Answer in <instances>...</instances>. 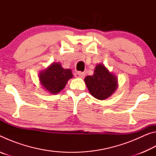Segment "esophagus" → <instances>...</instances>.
<instances>
[{
  "mask_svg": "<svg viewBox=\"0 0 156 156\" xmlns=\"http://www.w3.org/2000/svg\"><path fill=\"white\" fill-rule=\"evenodd\" d=\"M84 76H85V73H83V72H76L75 73L74 76L76 78H83L84 77Z\"/></svg>",
  "mask_w": 156,
  "mask_h": 156,
  "instance_id": "34e87169",
  "label": "esophagus"
}]
</instances>
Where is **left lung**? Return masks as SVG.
<instances>
[{"mask_svg":"<svg viewBox=\"0 0 156 156\" xmlns=\"http://www.w3.org/2000/svg\"><path fill=\"white\" fill-rule=\"evenodd\" d=\"M84 83L91 96L100 100L108 98L118 87V78L102 63L96 65L94 74L87 76Z\"/></svg>","mask_w":156,"mask_h":156,"instance_id":"1","label":"left lung"}]
</instances>
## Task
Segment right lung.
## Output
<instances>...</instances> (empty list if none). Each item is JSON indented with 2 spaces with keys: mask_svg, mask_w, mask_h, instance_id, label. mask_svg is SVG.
Returning <instances> with one entry per match:
<instances>
[{
  "mask_svg": "<svg viewBox=\"0 0 156 156\" xmlns=\"http://www.w3.org/2000/svg\"><path fill=\"white\" fill-rule=\"evenodd\" d=\"M38 78L44 89L54 95L65 87L68 80L73 78V74L70 69H64L60 62H53L38 73Z\"/></svg>",
  "mask_w": 156,
  "mask_h": 156,
  "instance_id": "1",
  "label": "right lung"
}]
</instances>
